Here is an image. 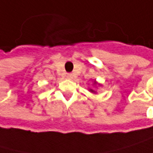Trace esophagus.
I'll return each mask as SVG.
<instances>
[{
  "label": "esophagus",
  "instance_id": "1",
  "mask_svg": "<svg viewBox=\"0 0 153 153\" xmlns=\"http://www.w3.org/2000/svg\"><path fill=\"white\" fill-rule=\"evenodd\" d=\"M67 78L69 79V80H70V79H72V78H73V75H72L71 73H68V74L67 75Z\"/></svg>",
  "mask_w": 153,
  "mask_h": 153
}]
</instances>
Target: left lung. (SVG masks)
Instances as JSON below:
<instances>
[{
	"instance_id": "8db88e82",
	"label": "left lung",
	"mask_w": 153,
	"mask_h": 153,
	"mask_svg": "<svg viewBox=\"0 0 153 153\" xmlns=\"http://www.w3.org/2000/svg\"><path fill=\"white\" fill-rule=\"evenodd\" d=\"M96 84H97V83H96V82H94V85H96ZM90 92H92V93H96V92H95V91H94L93 89H90Z\"/></svg>"
}]
</instances>
